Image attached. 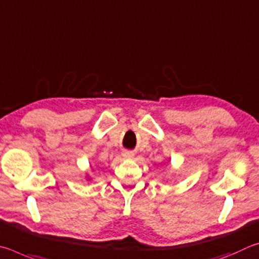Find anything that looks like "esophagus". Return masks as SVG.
<instances>
[{
	"mask_svg": "<svg viewBox=\"0 0 259 259\" xmlns=\"http://www.w3.org/2000/svg\"><path fill=\"white\" fill-rule=\"evenodd\" d=\"M122 156L126 158H131V157H133V152L132 151H124L122 152Z\"/></svg>",
	"mask_w": 259,
	"mask_h": 259,
	"instance_id": "obj_1",
	"label": "esophagus"
}]
</instances>
